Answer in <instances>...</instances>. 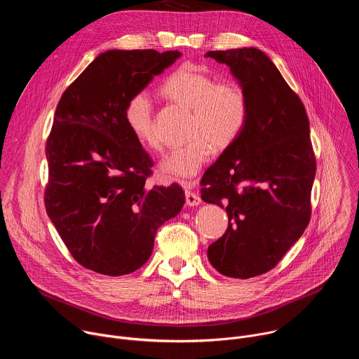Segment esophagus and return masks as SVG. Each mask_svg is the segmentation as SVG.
I'll list each match as a JSON object with an SVG mask.
<instances>
[{
	"mask_svg": "<svg viewBox=\"0 0 359 359\" xmlns=\"http://www.w3.org/2000/svg\"><path fill=\"white\" fill-rule=\"evenodd\" d=\"M186 203L189 204V206H198V204L201 203V198L197 193L186 190Z\"/></svg>",
	"mask_w": 359,
	"mask_h": 359,
	"instance_id": "obj_1",
	"label": "esophagus"
}]
</instances>
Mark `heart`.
I'll return each mask as SVG.
<instances>
[{"label": "heart", "mask_w": 359, "mask_h": 359, "mask_svg": "<svg viewBox=\"0 0 359 359\" xmlns=\"http://www.w3.org/2000/svg\"><path fill=\"white\" fill-rule=\"evenodd\" d=\"M162 92L177 105L193 111L187 144L169 151L159 165L170 180L194 177L210 158L213 147L231 146L248 121V97L234 82H219L206 69L194 64L179 67L163 83ZM123 118L133 137L144 147L158 150L161 139L155 125V111L149 93H133L125 105Z\"/></svg>", "instance_id": "b5f03b06"}]
</instances>
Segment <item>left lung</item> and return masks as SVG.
<instances>
[{
	"label": "left lung",
	"instance_id": "obj_1",
	"mask_svg": "<svg viewBox=\"0 0 359 359\" xmlns=\"http://www.w3.org/2000/svg\"><path fill=\"white\" fill-rule=\"evenodd\" d=\"M248 97V121L201 179V198L226 209V233L209 245L223 276L270 271L301 237L311 216L316 156L301 99L257 48L209 50Z\"/></svg>",
	"mask_w": 359,
	"mask_h": 359
}]
</instances>
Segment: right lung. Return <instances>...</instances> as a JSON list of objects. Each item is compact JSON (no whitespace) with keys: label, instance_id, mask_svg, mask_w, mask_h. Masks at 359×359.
I'll return each mask as SVG.
<instances>
[{"label":"right lung","instance_id":"1","mask_svg":"<svg viewBox=\"0 0 359 359\" xmlns=\"http://www.w3.org/2000/svg\"><path fill=\"white\" fill-rule=\"evenodd\" d=\"M180 55L107 50L60 99L45 149V209L88 270L114 277L136 271L149 260L158 229L183 208L179 184L144 186L153 162L123 118L128 99Z\"/></svg>","mask_w":359,"mask_h":359}]
</instances>
